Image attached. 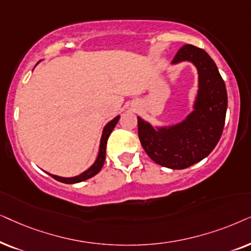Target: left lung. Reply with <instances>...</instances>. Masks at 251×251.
Segmentation results:
<instances>
[{"label":"left lung","mask_w":251,"mask_h":251,"mask_svg":"<svg viewBox=\"0 0 251 251\" xmlns=\"http://www.w3.org/2000/svg\"><path fill=\"white\" fill-rule=\"evenodd\" d=\"M192 63L198 71V91L192 111L169 125L152 126L138 117L140 142L157 164L182 170L205 158L222 136L227 110V92L216 63L201 48L185 45L172 65Z\"/></svg>","instance_id":"left-lung-1"}]
</instances>
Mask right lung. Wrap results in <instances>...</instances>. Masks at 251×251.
<instances>
[{
	"label": "right lung",
	"mask_w": 251,
	"mask_h": 251,
	"mask_svg": "<svg viewBox=\"0 0 251 251\" xmlns=\"http://www.w3.org/2000/svg\"><path fill=\"white\" fill-rule=\"evenodd\" d=\"M41 61H42V59H41ZM41 61H40V62H41ZM39 63H38V64H39ZM38 64H36V65H38ZM35 66H34V68H35ZM119 118H120V116L115 117V118L110 120V122L106 124L104 127H103L101 140H100V148H99L98 157H96L95 162L93 163V164L89 166V168L87 169L86 171H83L82 173H80V175H78V176H69V178H68V176H55V175H51V173H48V175L51 176L53 179L58 180V181L64 182V183H78V182L85 181V180L92 178V176H94L98 175V173L101 171L103 164H104L106 142H108V139H109L110 134H111V132L113 131V128L116 127L117 123L119 122Z\"/></svg>",
	"instance_id": "right-lung-1"
}]
</instances>
